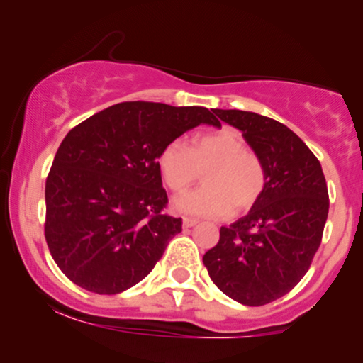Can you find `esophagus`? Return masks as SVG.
Listing matches in <instances>:
<instances>
[{"label": "esophagus", "mask_w": 363, "mask_h": 363, "mask_svg": "<svg viewBox=\"0 0 363 363\" xmlns=\"http://www.w3.org/2000/svg\"><path fill=\"white\" fill-rule=\"evenodd\" d=\"M196 223H198V220H194V218H184V220H182V225H184L186 228H189V227H194Z\"/></svg>", "instance_id": "34e87169"}]
</instances>
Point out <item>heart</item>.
<instances>
[{
  "label": "heart",
  "mask_w": 363,
  "mask_h": 363,
  "mask_svg": "<svg viewBox=\"0 0 363 363\" xmlns=\"http://www.w3.org/2000/svg\"><path fill=\"white\" fill-rule=\"evenodd\" d=\"M158 170L172 193H184L205 172V187L172 201L176 213L223 218L240 215L259 201L266 187L264 164L230 128L199 133L187 148L170 141L158 155Z\"/></svg>",
  "instance_id": "b5f03b06"
}]
</instances>
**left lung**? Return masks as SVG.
<instances>
[{"label": "left lung", "instance_id": "8db88e82", "mask_svg": "<svg viewBox=\"0 0 363 363\" xmlns=\"http://www.w3.org/2000/svg\"><path fill=\"white\" fill-rule=\"evenodd\" d=\"M213 112L261 158L266 187L247 215L220 228L218 244L203 262L225 295L264 306L289 294L318 252L329 210L326 179L314 153L285 124L256 112Z\"/></svg>", "mask_w": 363, "mask_h": 363}]
</instances>
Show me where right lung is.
Instances as JSON below:
<instances>
[{"instance_id": "right-lung-1", "label": "right lung", "mask_w": 363, "mask_h": 363, "mask_svg": "<svg viewBox=\"0 0 363 363\" xmlns=\"http://www.w3.org/2000/svg\"><path fill=\"white\" fill-rule=\"evenodd\" d=\"M199 124L206 107L121 102L74 126L45 181V240L73 283L101 295L131 289L152 272L182 220L162 215L158 155Z\"/></svg>"}]
</instances>
